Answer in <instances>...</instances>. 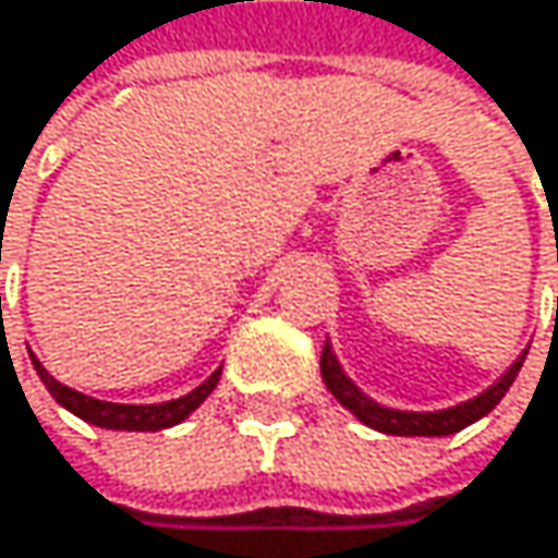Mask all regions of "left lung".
Listing matches in <instances>:
<instances>
[{"instance_id": "1", "label": "left lung", "mask_w": 558, "mask_h": 558, "mask_svg": "<svg viewBox=\"0 0 558 558\" xmlns=\"http://www.w3.org/2000/svg\"><path fill=\"white\" fill-rule=\"evenodd\" d=\"M523 360H526V356H520V360L507 369V376H504L500 383H494L487 392H481L477 399H471V402H464V405L445 409V412H396V409H383V405L369 402V399L343 376V369H340L337 356L330 353V347H324L320 373H324L327 389L337 396V402L347 405L363 425H369V428H376V432H386V435H405V438L425 435V438H441V435H454V432L474 425V422L484 418L490 409H497V402H500V399L507 396V389L513 386V379H517Z\"/></svg>"}]
</instances>
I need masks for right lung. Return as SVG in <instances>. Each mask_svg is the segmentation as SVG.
I'll list each match as a JSON object with an SVG mask.
<instances>
[{"label": "right lung", "mask_w": 558, "mask_h": 558, "mask_svg": "<svg viewBox=\"0 0 558 558\" xmlns=\"http://www.w3.org/2000/svg\"><path fill=\"white\" fill-rule=\"evenodd\" d=\"M32 363H35L38 379L45 383V389L54 396L58 405H64L68 412H74L77 418H84V422H90L97 428H113V432H159V428L179 425L185 415H192L211 396V389L218 386V376H221V369L211 373L198 389H192L189 396L172 399V402H159V405H117V402H100V399L81 396V392L61 386L35 356H32Z\"/></svg>", "instance_id": "1"}]
</instances>
